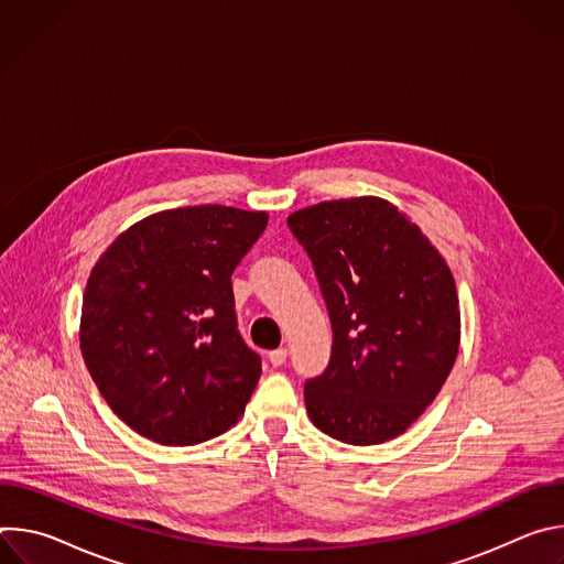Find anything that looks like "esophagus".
<instances>
[{
    "label": "esophagus",
    "mask_w": 564,
    "mask_h": 564,
    "mask_svg": "<svg viewBox=\"0 0 564 564\" xmlns=\"http://www.w3.org/2000/svg\"><path fill=\"white\" fill-rule=\"evenodd\" d=\"M268 359L272 366H283L288 359V348H276V350L268 352Z\"/></svg>",
    "instance_id": "1"
}]
</instances>
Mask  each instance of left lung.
I'll list each match as a JSON object with an SVG mask.
<instances>
[{"label": "left lung", "instance_id": "1", "mask_svg": "<svg viewBox=\"0 0 564 564\" xmlns=\"http://www.w3.org/2000/svg\"><path fill=\"white\" fill-rule=\"evenodd\" d=\"M288 225L333 326L330 364L305 383L307 415L346 444L388 442L433 404L455 364V279L424 231L379 196L316 203Z\"/></svg>", "mask_w": 564, "mask_h": 564}]
</instances>
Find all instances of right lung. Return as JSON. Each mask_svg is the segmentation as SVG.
Here are the masks:
<instances>
[{
  "instance_id": "add662e5",
  "label": "right lung",
  "mask_w": 564,
  "mask_h": 564,
  "mask_svg": "<svg viewBox=\"0 0 564 564\" xmlns=\"http://www.w3.org/2000/svg\"><path fill=\"white\" fill-rule=\"evenodd\" d=\"M268 212L225 205L151 214L91 270L79 350L111 411L142 437L194 446L246 413L261 359L236 330L231 272Z\"/></svg>"
}]
</instances>
